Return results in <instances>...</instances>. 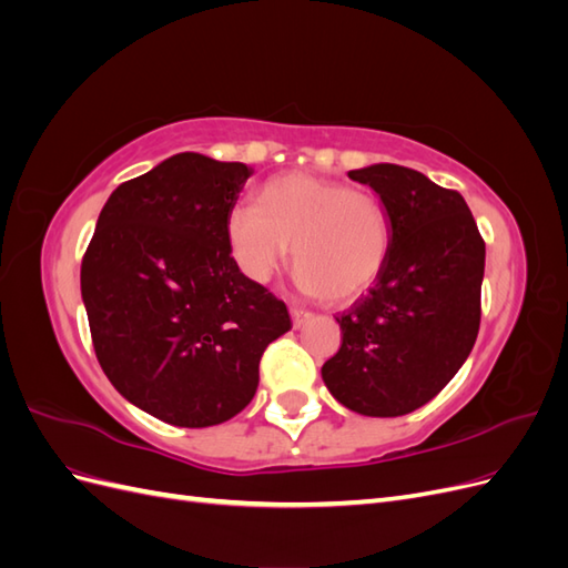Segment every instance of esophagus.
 Returning <instances> with one entry per match:
<instances>
[{
    "label": "esophagus",
    "mask_w": 568,
    "mask_h": 568,
    "mask_svg": "<svg viewBox=\"0 0 568 568\" xmlns=\"http://www.w3.org/2000/svg\"><path fill=\"white\" fill-rule=\"evenodd\" d=\"M311 320H313V313L298 311V307H291V322H294L296 329H301V326H305Z\"/></svg>",
    "instance_id": "obj_1"
}]
</instances>
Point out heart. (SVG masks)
Returning <instances> with one entry per match:
<instances>
[{
  "label": "heart",
  "mask_w": 568,
  "mask_h": 568,
  "mask_svg": "<svg viewBox=\"0 0 568 568\" xmlns=\"http://www.w3.org/2000/svg\"><path fill=\"white\" fill-rule=\"evenodd\" d=\"M232 261L244 277L267 284L294 244L298 286L329 303H351L382 280L393 251L386 203L369 189L311 173H286L257 189L255 205L225 220Z\"/></svg>",
  "instance_id": "b5f03b06"
}]
</instances>
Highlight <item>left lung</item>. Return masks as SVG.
<instances>
[{"instance_id":"8db88e82","label":"left lung","mask_w":568,"mask_h":568,"mask_svg":"<svg viewBox=\"0 0 568 568\" xmlns=\"http://www.w3.org/2000/svg\"><path fill=\"white\" fill-rule=\"evenodd\" d=\"M348 178L384 199L393 251L369 294L336 317L341 348L322 379L357 415L400 417L436 398L474 348L486 242L462 194L417 170L376 163Z\"/></svg>"}]
</instances>
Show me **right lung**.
I'll use <instances>...</instances> for the list:
<instances>
[{"mask_svg":"<svg viewBox=\"0 0 568 568\" xmlns=\"http://www.w3.org/2000/svg\"><path fill=\"white\" fill-rule=\"evenodd\" d=\"M253 170L178 153L120 184L84 251L94 353L115 390L161 422L201 428L255 395L257 365L291 329L284 301L232 261L225 220Z\"/></svg>","mask_w":568,"mask_h":568,"instance_id":"obj_1","label":"right lung"}]
</instances>
